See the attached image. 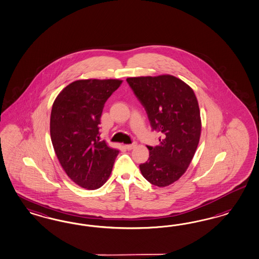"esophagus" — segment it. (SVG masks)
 <instances>
[{
	"label": "esophagus",
	"mask_w": 259,
	"mask_h": 259,
	"mask_svg": "<svg viewBox=\"0 0 259 259\" xmlns=\"http://www.w3.org/2000/svg\"><path fill=\"white\" fill-rule=\"evenodd\" d=\"M136 147V143L134 142L133 144H127V145H125V148L126 150H133Z\"/></svg>",
	"instance_id": "obj_1"
}]
</instances>
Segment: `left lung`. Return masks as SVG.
I'll list each match as a JSON object with an SVG mask.
<instances>
[{"instance_id":"8db88e82","label":"left lung","mask_w":259,"mask_h":259,"mask_svg":"<svg viewBox=\"0 0 259 259\" xmlns=\"http://www.w3.org/2000/svg\"><path fill=\"white\" fill-rule=\"evenodd\" d=\"M148 114L153 131L162 135L160 144L147 146L150 157L140 164L144 178L165 187L177 182L187 170L201 137L198 100L191 87L171 75L127 77Z\"/></svg>"}]
</instances>
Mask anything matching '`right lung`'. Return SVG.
Returning <instances> with one entry per match:
<instances>
[{
  "instance_id": "add662e5",
  "label": "right lung",
  "mask_w": 259,
  "mask_h": 259,
  "mask_svg": "<svg viewBox=\"0 0 259 259\" xmlns=\"http://www.w3.org/2000/svg\"><path fill=\"white\" fill-rule=\"evenodd\" d=\"M120 79H79L56 98L50 133L55 152L68 177L82 188L95 190L108 180L119 151L100 141L99 125L107 99Z\"/></svg>"
}]
</instances>
